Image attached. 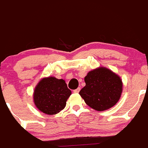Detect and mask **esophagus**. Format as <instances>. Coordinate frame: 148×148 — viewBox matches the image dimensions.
I'll list each match as a JSON object with an SVG mask.
<instances>
[{"label":"esophagus","instance_id":"34e87169","mask_svg":"<svg viewBox=\"0 0 148 148\" xmlns=\"http://www.w3.org/2000/svg\"><path fill=\"white\" fill-rule=\"evenodd\" d=\"M79 91H80V87H78V88H77L76 90H74V93H78Z\"/></svg>","mask_w":148,"mask_h":148}]
</instances>
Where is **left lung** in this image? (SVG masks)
<instances>
[{"label": "left lung", "instance_id": "1", "mask_svg": "<svg viewBox=\"0 0 148 148\" xmlns=\"http://www.w3.org/2000/svg\"><path fill=\"white\" fill-rule=\"evenodd\" d=\"M86 85L79 95L87 106L103 111L115 106L122 92L121 78L111 70L99 67L89 71L84 77Z\"/></svg>", "mask_w": 148, "mask_h": 148}]
</instances>
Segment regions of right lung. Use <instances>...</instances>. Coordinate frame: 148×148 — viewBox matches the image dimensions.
<instances>
[{
  "instance_id": "add662e5",
  "label": "right lung",
  "mask_w": 148,
  "mask_h": 148,
  "mask_svg": "<svg viewBox=\"0 0 148 148\" xmlns=\"http://www.w3.org/2000/svg\"><path fill=\"white\" fill-rule=\"evenodd\" d=\"M71 94L64 79L49 77L42 79L37 84L33 98L34 105L41 112L54 115L65 108Z\"/></svg>"
}]
</instances>
